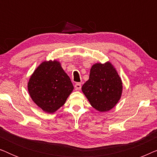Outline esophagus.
Segmentation results:
<instances>
[{"label":"esophagus","mask_w":157,"mask_h":157,"mask_svg":"<svg viewBox=\"0 0 157 157\" xmlns=\"http://www.w3.org/2000/svg\"><path fill=\"white\" fill-rule=\"evenodd\" d=\"M74 87H75V89H76V90H81V83H76V84H75Z\"/></svg>","instance_id":"esophagus-1"}]
</instances>
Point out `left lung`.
<instances>
[{
  "label": "left lung",
  "mask_w": 157,
  "mask_h": 157,
  "mask_svg": "<svg viewBox=\"0 0 157 157\" xmlns=\"http://www.w3.org/2000/svg\"><path fill=\"white\" fill-rule=\"evenodd\" d=\"M81 90L93 108L99 112H106L121 98L123 83L110 61L96 63L91 66L89 80Z\"/></svg>",
  "instance_id": "8db88e82"
}]
</instances>
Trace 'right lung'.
Instances as JSON below:
<instances>
[{
	"label": "right lung",
	"mask_w": 157,
	"mask_h": 157,
	"mask_svg": "<svg viewBox=\"0 0 157 157\" xmlns=\"http://www.w3.org/2000/svg\"><path fill=\"white\" fill-rule=\"evenodd\" d=\"M69 76L57 60L43 61L28 82L33 101L44 112L53 113L65 104L74 90Z\"/></svg>",
	"instance_id": "1"
}]
</instances>
